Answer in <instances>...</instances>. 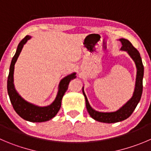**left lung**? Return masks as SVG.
Instances as JSON below:
<instances>
[{
  "label": "left lung",
  "instance_id": "1",
  "mask_svg": "<svg viewBox=\"0 0 151 151\" xmlns=\"http://www.w3.org/2000/svg\"><path fill=\"white\" fill-rule=\"evenodd\" d=\"M119 41L122 43V47L120 50L127 52V54L130 55L135 63L136 67V82H135V88L133 91V96L119 110L114 112H99L94 110L90 106L87 96L84 90V87L82 88L83 94L86 101V107L88 111L90 116L93 119L100 122L104 123H116L119 122L124 121L133 113L139 101L141 99L142 94V80L144 76V67L142 64V61L140 56L139 51L132 45L131 43L127 39L120 38Z\"/></svg>",
  "mask_w": 151,
  "mask_h": 151
}]
</instances>
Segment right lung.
<instances>
[{
	"label": "right lung",
	"instance_id": "1",
	"mask_svg": "<svg viewBox=\"0 0 151 151\" xmlns=\"http://www.w3.org/2000/svg\"><path fill=\"white\" fill-rule=\"evenodd\" d=\"M31 38V36L27 35L21 42L17 48L16 52L12 58L10 64L9 73L7 80V91L11 103L14 110L22 119L31 122H44L49 121L55 117L59 111L61 105V101L64 93L68 89V85L72 79L76 78V73H73L68 75L60 81L58 84V90L55 100L47 106H38L26 101L17 92L14 84V69L15 64L18 60L20 53L24 45Z\"/></svg>",
	"mask_w": 151,
	"mask_h": 151
}]
</instances>
